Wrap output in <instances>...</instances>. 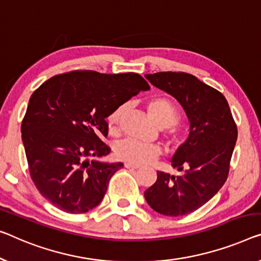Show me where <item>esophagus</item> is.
<instances>
[{"label":"esophagus","instance_id":"obj_1","mask_svg":"<svg viewBox=\"0 0 261 261\" xmlns=\"http://www.w3.org/2000/svg\"><path fill=\"white\" fill-rule=\"evenodd\" d=\"M124 166H125L126 169H134V170L139 169V165H134V164H130V163H125Z\"/></svg>","mask_w":261,"mask_h":261}]
</instances>
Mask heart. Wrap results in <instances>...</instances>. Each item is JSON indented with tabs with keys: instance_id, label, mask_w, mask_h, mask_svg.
I'll return each mask as SVG.
<instances>
[{
	"instance_id": "obj_1",
	"label": "heart",
	"mask_w": 261,
	"mask_h": 261,
	"mask_svg": "<svg viewBox=\"0 0 261 261\" xmlns=\"http://www.w3.org/2000/svg\"><path fill=\"white\" fill-rule=\"evenodd\" d=\"M125 107L120 106L116 108L110 115L108 116L107 123L110 131L118 129L120 118H122ZM147 111L153 122L159 127H170L178 122V114L176 109L166 98L151 99L147 103ZM174 142H179L180 137L177 134L172 135ZM115 154L119 161L130 163L134 165H143L151 163L153 159L161 155V147L154 144H144L134 139L125 138L115 144Z\"/></svg>"
}]
</instances>
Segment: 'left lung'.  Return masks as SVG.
Wrapping results in <instances>:
<instances>
[{
    "label": "left lung",
    "mask_w": 261,
    "mask_h": 261,
    "mask_svg": "<svg viewBox=\"0 0 261 261\" xmlns=\"http://www.w3.org/2000/svg\"><path fill=\"white\" fill-rule=\"evenodd\" d=\"M145 77L178 100L190 127L188 138L171 159L180 174L157 171V180L144 197L161 215H189L207 203L226 181L238 130L223 93L196 76L169 71Z\"/></svg>",
    "instance_id": "8db88e82"
}]
</instances>
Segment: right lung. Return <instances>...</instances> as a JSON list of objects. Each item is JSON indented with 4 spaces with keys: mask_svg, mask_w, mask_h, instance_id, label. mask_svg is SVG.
I'll list each match as a JSON object with an SVG mask.
<instances>
[{
    "mask_svg": "<svg viewBox=\"0 0 261 261\" xmlns=\"http://www.w3.org/2000/svg\"><path fill=\"white\" fill-rule=\"evenodd\" d=\"M150 85L141 75L77 70L54 76L31 95L21 132L31 179L45 199L79 215L96 207L123 163L103 162L106 118Z\"/></svg>",
    "mask_w": 261,
    "mask_h": 261,
    "instance_id": "1",
    "label": "right lung"
}]
</instances>
